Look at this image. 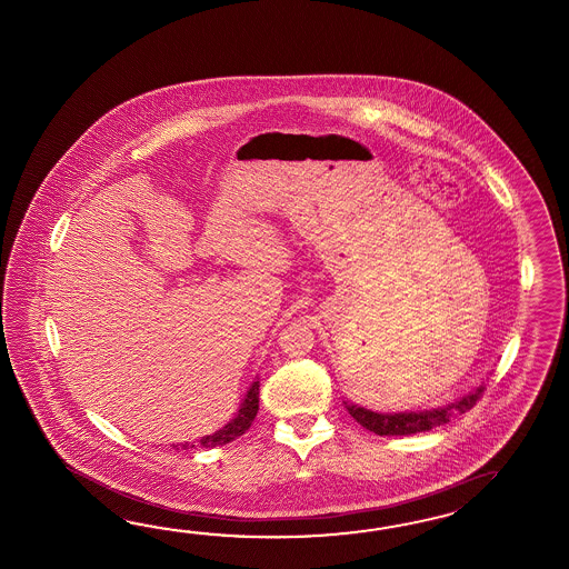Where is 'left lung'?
Instances as JSON below:
<instances>
[{"mask_svg":"<svg viewBox=\"0 0 569 569\" xmlns=\"http://www.w3.org/2000/svg\"><path fill=\"white\" fill-rule=\"evenodd\" d=\"M483 382L472 387L469 392L460 395L448 405L421 409V411H399V413H378L372 409H366L356 402H346L349 416L353 417L366 430L375 431L378 436H409L417 431H430L438 426L448 423L458 413H467L475 402L479 401L483 392Z\"/></svg>","mask_w":569,"mask_h":569,"instance_id":"left-lung-1","label":"left lung"}]
</instances>
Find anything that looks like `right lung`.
<instances>
[{"label":"right lung","mask_w":569,"mask_h":569,"mask_svg":"<svg viewBox=\"0 0 569 569\" xmlns=\"http://www.w3.org/2000/svg\"><path fill=\"white\" fill-rule=\"evenodd\" d=\"M257 411H259V378L250 385L249 390H247V395H244V399L240 402V407H238V411H236V416L220 428L218 431H213V433H209V436H203L201 440H197V442H184V443H172L177 450L179 448H213V446H223V443L234 442L238 436H242L244 431L249 430L250 423L254 421V417H257Z\"/></svg>","instance_id":"add662e5"}]
</instances>
